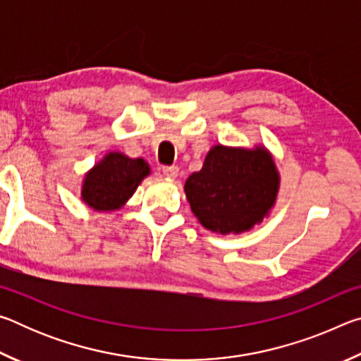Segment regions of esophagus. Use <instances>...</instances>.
<instances>
[{
    "label": "esophagus",
    "instance_id": "obj_1",
    "mask_svg": "<svg viewBox=\"0 0 361 361\" xmlns=\"http://www.w3.org/2000/svg\"><path fill=\"white\" fill-rule=\"evenodd\" d=\"M162 173H164V176H167V178H170V180H175L176 176L180 175V169L176 167V166H172V167H164V169H162Z\"/></svg>",
    "mask_w": 361,
    "mask_h": 361
}]
</instances>
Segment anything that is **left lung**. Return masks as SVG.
<instances>
[{
	"instance_id": "obj_1",
	"label": "left lung",
	"mask_w": 361,
	"mask_h": 361,
	"mask_svg": "<svg viewBox=\"0 0 361 361\" xmlns=\"http://www.w3.org/2000/svg\"><path fill=\"white\" fill-rule=\"evenodd\" d=\"M280 173L264 145L253 148L213 145L199 172L189 175L185 192L205 229L243 234L269 218L277 202Z\"/></svg>"
}]
</instances>
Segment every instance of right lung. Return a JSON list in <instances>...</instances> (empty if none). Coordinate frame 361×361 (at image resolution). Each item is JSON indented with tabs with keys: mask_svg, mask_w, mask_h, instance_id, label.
I'll return each instance as SVG.
<instances>
[{
	"mask_svg": "<svg viewBox=\"0 0 361 361\" xmlns=\"http://www.w3.org/2000/svg\"><path fill=\"white\" fill-rule=\"evenodd\" d=\"M149 164L142 157L132 159L121 151H109L87 170L81 183V200L95 212L121 210L137 191Z\"/></svg>",
	"mask_w": 361,
	"mask_h": 361,
	"instance_id": "obj_1",
	"label": "right lung"
}]
</instances>
